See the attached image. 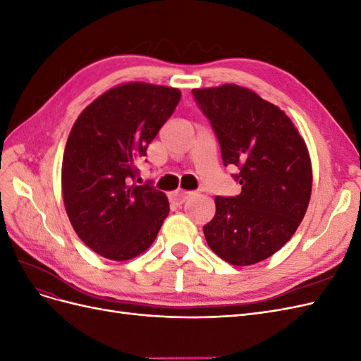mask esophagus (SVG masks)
Wrapping results in <instances>:
<instances>
[{"mask_svg":"<svg viewBox=\"0 0 361 361\" xmlns=\"http://www.w3.org/2000/svg\"><path fill=\"white\" fill-rule=\"evenodd\" d=\"M192 194L194 192H191V191H176V192L170 194V200L174 204H182V203L187 202Z\"/></svg>","mask_w":361,"mask_h":361,"instance_id":"esophagus-1","label":"esophagus"}]
</instances>
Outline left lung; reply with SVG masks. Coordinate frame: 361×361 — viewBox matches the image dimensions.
Masks as SVG:
<instances>
[{"mask_svg": "<svg viewBox=\"0 0 361 361\" xmlns=\"http://www.w3.org/2000/svg\"><path fill=\"white\" fill-rule=\"evenodd\" d=\"M209 118L224 166L239 167L236 197H215L203 226L207 245L236 267L268 259L285 245L307 211L312 162L305 141L279 106L236 84L194 89Z\"/></svg>", "mask_w": 361, "mask_h": 361, "instance_id": "8db88e82", "label": "left lung"}]
</instances>
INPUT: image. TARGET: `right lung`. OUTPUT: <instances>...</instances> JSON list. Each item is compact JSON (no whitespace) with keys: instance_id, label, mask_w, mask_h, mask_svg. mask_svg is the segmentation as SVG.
<instances>
[{"instance_id":"obj_1","label":"right lung","mask_w":361,"mask_h":361,"mask_svg":"<svg viewBox=\"0 0 361 361\" xmlns=\"http://www.w3.org/2000/svg\"><path fill=\"white\" fill-rule=\"evenodd\" d=\"M173 87L126 82L94 99L72 126L61 191L76 235L94 253L129 260L146 251L170 212L150 183H130L135 164L179 104Z\"/></svg>"}]
</instances>
